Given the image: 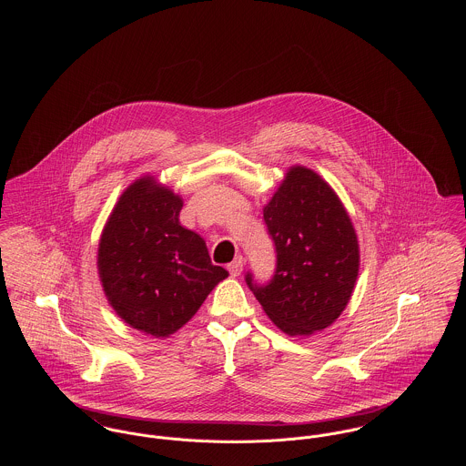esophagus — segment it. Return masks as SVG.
Here are the masks:
<instances>
[{"instance_id":"obj_1","label":"esophagus","mask_w":466,"mask_h":466,"mask_svg":"<svg viewBox=\"0 0 466 466\" xmlns=\"http://www.w3.org/2000/svg\"><path fill=\"white\" fill-rule=\"evenodd\" d=\"M242 268H244V258H242V257H237V258L228 266V270H229L231 276H240Z\"/></svg>"}]
</instances>
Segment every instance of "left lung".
Returning <instances> with one entry per match:
<instances>
[{
    "label": "left lung",
    "mask_w": 466,
    "mask_h": 466,
    "mask_svg": "<svg viewBox=\"0 0 466 466\" xmlns=\"http://www.w3.org/2000/svg\"><path fill=\"white\" fill-rule=\"evenodd\" d=\"M276 248L267 285L246 281L268 319L287 335L329 329L346 309L360 266L351 218L330 185L307 167H290L264 208Z\"/></svg>",
    "instance_id": "obj_1"
}]
</instances>
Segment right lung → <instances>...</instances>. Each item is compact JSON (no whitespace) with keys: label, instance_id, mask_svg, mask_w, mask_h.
<instances>
[{"label":"right lung","instance_id":"1","mask_svg":"<svg viewBox=\"0 0 466 466\" xmlns=\"http://www.w3.org/2000/svg\"><path fill=\"white\" fill-rule=\"evenodd\" d=\"M183 199L143 176L120 196L98 244L109 305L136 330L168 337L187 325L228 270L179 222Z\"/></svg>","mask_w":466,"mask_h":466}]
</instances>
